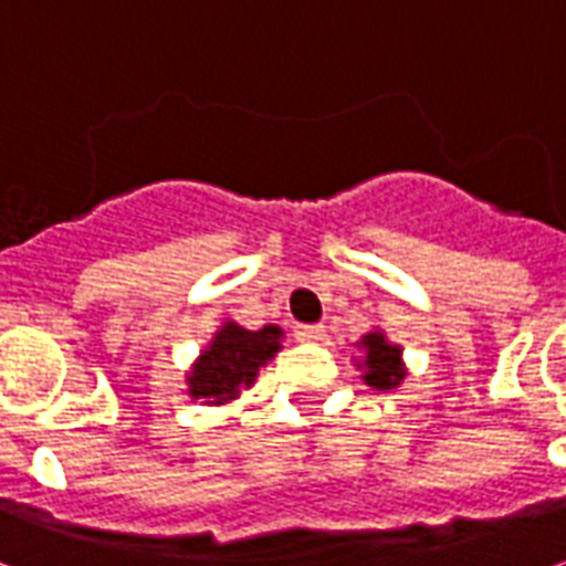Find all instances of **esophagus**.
<instances>
[{"mask_svg": "<svg viewBox=\"0 0 566 566\" xmlns=\"http://www.w3.org/2000/svg\"><path fill=\"white\" fill-rule=\"evenodd\" d=\"M294 336L300 343H321L327 331H324V324H296Z\"/></svg>", "mask_w": 566, "mask_h": 566, "instance_id": "34e87169", "label": "esophagus"}]
</instances>
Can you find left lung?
Instances as JSON below:
<instances>
[{
    "mask_svg": "<svg viewBox=\"0 0 566 566\" xmlns=\"http://www.w3.org/2000/svg\"><path fill=\"white\" fill-rule=\"evenodd\" d=\"M357 348L364 352V357L357 360L355 367L364 369V381L376 391H391L400 388L406 379V364H403V348L400 345L388 343V336L381 331H369Z\"/></svg>",
    "mask_w": 566,
    "mask_h": 566,
    "instance_id": "8db88e82",
    "label": "left lung"
}]
</instances>
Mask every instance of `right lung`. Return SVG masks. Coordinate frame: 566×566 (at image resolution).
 Returning a JSON list of instances; mask_svg holds the SVG:
<instances>
[{
  "label": "right lung",
  "instance_id": "right-lung-1",
  "mask_svg": "<svg viewBox=\"0 0 566 566\" xmlns=\"http://www.w3.org/2000/svg\"><path fill=\"white\" fill-rule=\"evenodd\" d=\"M282 339L284 331L275 324L245 331L235 321H223L187 373V394L209 406L233 403L258 381L260 367L282 352Z\"/></svg>",
  "mask_w": 566,
  "mask_h": 566
}]
</instances>
